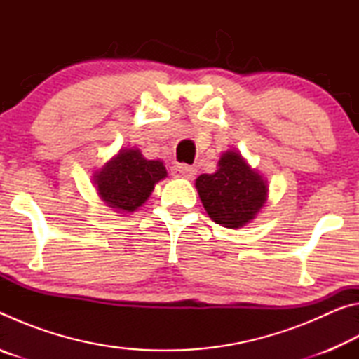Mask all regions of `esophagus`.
I'll return each instance as SVG.
<instances>
[{"label":"esophagus","mask_w":359,"mask_h":359,"mask_svg":"<svg viewBox=\"0 0 359 359\" xmlns=\"http://www.w3.org/2000/svg\"><path fill=\"white\" fill-rule=\"evenodd\" d=\"M171 174L175 179H193L194 174H196V168L180 163V165H175L171 169Z\"/></svg>","instance_id":"1"}]
</instances>
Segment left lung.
Listing matches in <instances>:
<instances>
[{
	"label": "left lung",
	"instance_id": "1",
	"mask_svg": "<svg viewBox=\"0 0 359 359\" xmlns=\"http://www.w3.org/2000/svg\"><path fill=\"white\" fill-rule=\"evenodd\" d=\"M196 188L209 217L224 228L253 220L267 196L266 182L236 151L222 155L217 172L199 175Z\"/></svg>",
	"mask_w": 359,
	"mask_h": 359
}]
</instances>
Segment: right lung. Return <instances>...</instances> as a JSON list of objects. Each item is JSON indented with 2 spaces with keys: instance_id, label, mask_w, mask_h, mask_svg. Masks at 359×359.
<instances>
[{
  "instance_id": "right-lung-1",
  "label": "right lung",
  "mask_w": 359,
  "mask_h": 359,
  "mask_svg": "<svg viewBox=\"0 0 359 359\" xmlns=\"http://www.w3.org/2000/svg\"><path fill=\"white\" fill-rule=\"evenodd\" d=\"M166 174L161 161L145 160L139 150H120L95 175V185L109 208L133 212L145 203L156 182Z\"/></svg>"
}]
</instances>
